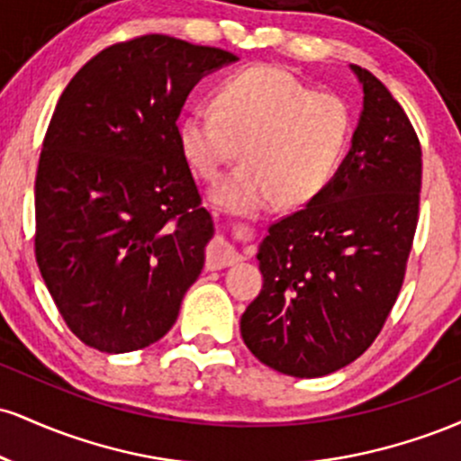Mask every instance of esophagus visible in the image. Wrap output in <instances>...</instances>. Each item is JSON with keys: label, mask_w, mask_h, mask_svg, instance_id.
<instances>
[{"label": "esophagus", "mask_w": 461, "mask_h": 461, "mask_svg": "<svg viewBox=\"0 0 461 461\" xmlns=\"http://www.w3.org/2000/svg\"><path fill=\"white\" fill-rule=\"evenodd\" d=\"M240 262V253L236 251L230 242L223 240V238H216V240L208 249V268H225L234 267V264Z\"/></svg>", "instance_id": "obj_1"}]
</instances>
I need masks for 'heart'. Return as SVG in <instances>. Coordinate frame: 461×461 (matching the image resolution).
<instances>
[{
	"mask_svg": "<svg viewBox=\"0 0 461 461\" xmlns=\"http://www.w3.org/2000/svg\"><path fill=\"white\" fill-rule=\"evenodd\" d=\"M348 134L351 113L340 97L316 93L275 67L227 77L216 88L214 108H193L177 128L182 156L208 182L243 147L245 162L214 188L212 199L245 214L319 197L345 156Z\"/></svg>",
	"mask_w": 461,
	"mask_h": 461,
	"instance_id": "obj_1",
	"label": "heart"
}]
</instances>
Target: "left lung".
<instances>
[{
  "instance_id": "8db88e82",
  "label": "left lung",
  "mask_w": 461,
  "mask_h": 461,
  "mask_svg": "<svg viewBox=\"0 0 461 461\" xmlns=\"http://www.w3.org/2000/svg\"><path fill=\"white\" fill-rule=\"evenodd\" d=\"M351 68L364 88L351 151L319 197L268 227L258 251L262 293L240 319L249 351L299 379L330 375L373 345L418 225L416 131L373 73Z\"/></svg>"
}]
</instances>
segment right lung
Segmentation results:
<instances>
[{
    "label": "right lung",
    "instance_id": "right-lung-1",
    "mask_svg": "<svg viewBox=\"0 0 461 461\" xmlns=\"http://www.w3.org/2000/svg\"><path fill=\"white\" fill-rule=\"evenodd\" d=\"M238 58L164 34L114 43L58 99L36 171L34 253L84 345L128 353L177 321L212 216L177 140L194 84Z\"/></svg>",
    "mask_w": 461,
    "mask_h": 461
}]
</instances>
